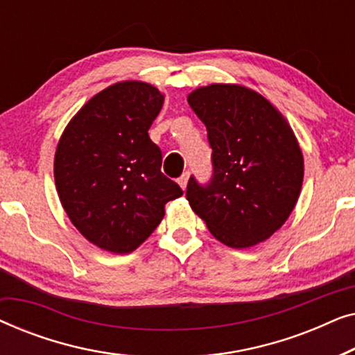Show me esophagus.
Masks as SVG:
<instances>
[{
	"label": "esophagus",
	"mask_w": 355,
	"mask_h": 355,
	"mask_svg": "<svg viewBox=\"0 0 355 355\" xmlns=\"http://www.w3.org/2000/svg\"><path fill=\"white\" fill-rule=\"evenodd\" d=\"M189 176H191V173H184L181 178L178 179V182H179V186L182 187V191H186V187H187V182H189Z\"/></svg>",
	"instance_id": "34e87169"
}]
</instances>
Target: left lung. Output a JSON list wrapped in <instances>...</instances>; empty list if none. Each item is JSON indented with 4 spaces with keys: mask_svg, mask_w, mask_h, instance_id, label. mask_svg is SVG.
I'll return each instance as SVG.
<instances>
[{
    "mask_svg": "<svg viewBox=\"0 0 355 355\" xmlns=\"http://www.w3.org/2000/svg\"><path fill=\"white\" fill-rule=\"evenodd\" d=\"M189 105L205 124L213 176H191L186 197L223 244L245 249L279 230L297 203L304 157L284 116L257 92L211 84Z\"/></svg>",
    "mask_w": 355,
    "mask_h": 355,
    "instance_id": "obj_1",
    "label": "left lung"
}]
</instances>
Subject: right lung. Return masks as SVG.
I'll use <instances>...</instances> for the list:
<instances>
[{
	"label": "right lung",
	"mask_w": 355,
	"mask_h": 355,
	"mask_svg": "<svg viewBox=\"0 0 355 355\" xmlns=\"http://www.w3.org/2000/svg\"><path fill=\"white\" fill-rule=\"evenodd\" d=\"M157 87L125 80L101 90L66 125L55 155L62 208L100 249L129 254L164 216L182 189L162 173L148 129L163 106Z\"/></svg>",
	"instance_id": "1"
}]
</instances>
